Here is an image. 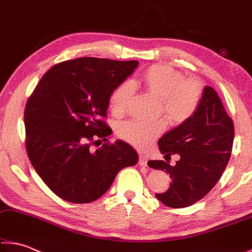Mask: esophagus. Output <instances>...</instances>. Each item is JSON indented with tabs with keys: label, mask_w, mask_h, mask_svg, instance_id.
I'll return each mask as SVG.
<instances>
[{
	"label": "esophagus",
	"mask_w": 252,
	"mask_h": 252,
	"mask_svg": "<svg viewBox=\"0 0 252 252\" xmlns=\"http://www.w3.org/2000/svg\"><path fill=\"white\" fill-rule=\"evenodd\" d=\"M147 163H148L147 157H144V156H142V155L140 156V157H139V165H140V167H146Z\"/></svg>",
	"instance_id": "1"
}]
</instances>
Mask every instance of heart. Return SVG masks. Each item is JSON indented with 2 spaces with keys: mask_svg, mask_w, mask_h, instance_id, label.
Segmentation results:
<instances>
[{
  "mask_svg": "<svg viewBox=\"0 0 252 252\" xmlns=\"http://www.w3.org/2000/svg\"><path fill=\"white\" fill-rule=\"evenodd\" d=\"M139 84L159 97V112L171 125H181L193 116L201 101L202 85L198 80L183 79L182 73L168 65H152L143 72ZM133 83L123 82L110 95V109L116 116H122L129 109L133 95ZM162 119L144 121L133 119L120 125L118 133L136 148L144 149L163 132Z\"/></svg>",
  "mask_w": 252,
  "mask_h": 252,
  "instance_id": "1",
  "label": "heart"
}]
</instances>
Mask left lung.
<instances>
[{
	"mask_svg": "<svg viewBox=\"0 0 252 252\" xmlns=\"http://www.w3.org/2000/svg\"><path fill=\"white\" fill-rule=\"evenodd\" d=\"M234 126L219 95L204 87L198 110L189 120L169 131L158 142L165 158L178 153L176 165L151 160L149 167L164 170L172 182L158 200L170 208H185L201 200L222 176L231 156Z\"/></svg>",
	"mask_w": 252,
	"mask_h": 252,
	"instance_id": "left-lung-1",
	"label": "left lung"
}]
</instances>
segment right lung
I'll return each instance as SVG.
<instances>
[{
  "instance_id": "1",
  "label": "right lung",
  "mask_w": 252,
  "mask_h": 252,
  "mask_svg": "<svg viewBox=\"0 0 252 252\" xmlns=\"http://www.w3.org/2000/svg\"><path fill=\"white\" fill-rule=\"evenodd\" d=\"M138 64L97 58L61 62L42 76L29 97L24 112L29 159L45 185L65 201H94L121 169L138 162L136 151L121 140L92 149L112 133L102 120L110 95Z\"/></svg>"
}]
</instances>
